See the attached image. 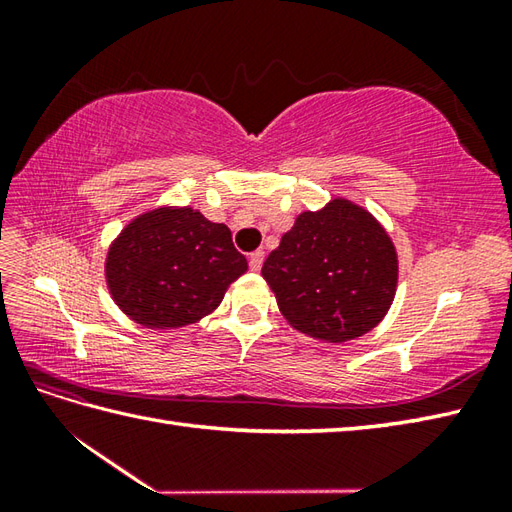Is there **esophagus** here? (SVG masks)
I'll return each instance as SVG.
<instances>
[{
    "instance_id": "obj_1",
    "label": "esophagus",
    "mask_w": 512,
    "mask_h": 512,
    "mask_svg": "<svg viewBox=\"0 0 512 512\" xmlns=\"http://www.w3.org/2000/svg\"><path fill=\"white\" fill-rule=\"evenodd\" d=\"M262 264H264V250H255V253H250V257H248V266H250V270H257L262 268Z\"/></svg>"
}]
</instances>
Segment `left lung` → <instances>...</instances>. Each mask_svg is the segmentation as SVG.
I'll return each instance as SVG.
<instances>
[{"label":"left lung","mask_w":512,"mask_h":512,"mask_svg":"<svg viewBox=\"0 0 512 512\" xmlns=\"http://www.w3.org/2000/svg\"><path fill=\"white\" fill-rule=\"evenodd\" d=\"M262 275L292 328L328 343L363 336L394 301L398 259L372 215L347 200L301 213Z\"/></svg>","instance_id":"left-lung-1"}]
</instances>
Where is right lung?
Returning a JSON list of instances; mask_svg holds the SVG:
<instances>
[{"instance_id": "add662e5", "label": "right lung", "mask_w": 512, "mask_h": 512, "mask_svg": "<svg viewBox=\"0 0 512 512\" xmlns=\"http://www.w3.org/2000/svg\"><path fill=\"white\" fill-rule=\"evenodd\" d=\"M246 257L224 224L193 209H158L129 224L107 255V284L145 328H182L220 306Z\"/></svg>"}]
</instances>
